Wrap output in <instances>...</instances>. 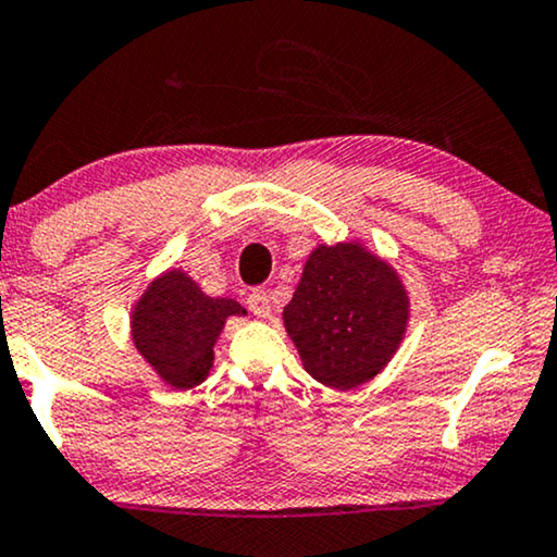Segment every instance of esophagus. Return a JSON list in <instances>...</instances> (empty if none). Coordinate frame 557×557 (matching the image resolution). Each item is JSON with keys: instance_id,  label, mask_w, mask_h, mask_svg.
Masks as SVG:
<instances>
[{"instance_id": "34e87169", "label": "esophagus", "mask_w": 557, "mask_h": 557, "mask_svg": "<svg viewBox=\"0 0 557 557\" xmlns=\"http://www.w3.org/2000/svg\"><path fill=\"white\" fill-rule=\"evenodd\" d=\"M247 307H250L252 314H258V318H271V297H268V292L263 289H256L250 292V297H247Z\"/></svg>"}]
</instances>
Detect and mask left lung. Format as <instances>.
<instances>
[{
  "instance_id": "1",
  "label": "left lung",
  "mask_w": 557,
  "mask_h": 557,
  "mask_svg": "<svg viewBox=\"0 0 557 557\" xmlns=\"http://www.w3.org/2000/svg\"><path fill=\"white\" fill-rule=\"evenodd\" d=\"M410 297L393 263L361 239L312 247L284 327L301 367L333 389H354L393 361L408 333Z\"/></svg>"
}]
</instances>
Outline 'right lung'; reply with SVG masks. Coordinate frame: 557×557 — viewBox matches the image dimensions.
<instances>
[{
    "mask_svg": "<svg viewBox=\"0 0 557 557\" xmlns=\"http://www.w3.org/2000/svg\"><path fill=\"white\" fill-rule=\"evenodd\" d=\"M247 310L230 297H209L183 268L154 276L132 310V341L160 382L198 387L214 367V346L226 320Z\"/></svg>",
    "mask_w": 557,
    "mask_h": 557,
    "instance_id": "1",
    "label": "right lung"
}]
</instances>
